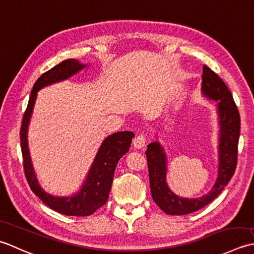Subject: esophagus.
<instances>
[{
  "label": "esophagus",
  "mask_w": 254,
  "mask_h": 254,
  "mask_svg": "<svg viewBox=\"0 0 254 254\" xmlns=\"http://www.w3.org/2000/svg\"><path fill=\"white\" fill-rule=\"evenodd\" d=\"M132 142H133V146H134V148H137V149H140V148L144 147V144H146V142H147V137H146V134H144L143 132L137 133V134H136V137L133 138Z\"/></svg>",
  "instance_id": "34e87169"
}]
</instances>
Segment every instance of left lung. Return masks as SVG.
<instances>
[{"mask_svg": "<svg viewBox=\"0 0 254 254\" xmlns=\"http://www.w3.org/2000/svg\"><path fill=\"white\" fill-rule=\"evenodd\" d=\"M201 93L218 102L219 117L218 175L216 183L206 195L198 198H184L175 195L167 184V156L158 141L148 144L146 151L151 195L160 208L168 215H186L203 208L218 196L234 175L238 160L240 136V115L231 92L220 77L207 65L203 66Z\"/></svg>", "mask_w": 254, "mask_h": 254, "instance_id": "1", "label": "left lung"}]
</instances>
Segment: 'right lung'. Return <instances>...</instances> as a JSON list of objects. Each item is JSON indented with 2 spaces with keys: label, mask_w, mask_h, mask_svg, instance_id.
Here are the masks:
<instances>
[{
  "label": "right lung",
  "mask_w": 254,
  "mask_h": 254,
  "mask_svg": "<svg viewBox=\"0 0 254 254\" xmlns=\"http://www.w3.org/2000/svg\"><path fill=\"white\" fill-rule=\"evenodd\" d=\"M86 64H82L77 60L68 59L41 74L35 82L30 93L19 132L24 172L29 188L51 209L65 216H89L106 203L111 192L117 162L124 154L128 152L131 139L134 136L132 131H118L108 136L98 149L86 180L77 193L60 197L45 192V190L41 189L30 160L27 140L28 124L33 114L37 92L45 86L69 79L79 71L83 70Z\"/></svg>",
  "instance_id": "add662e5"
}]
</instances>
